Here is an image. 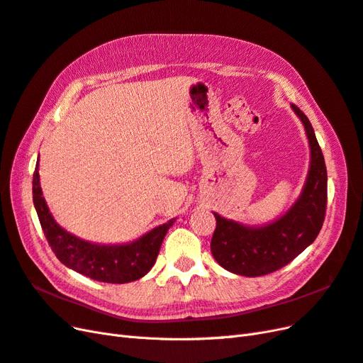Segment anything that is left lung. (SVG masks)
I'll list each match as a JSON object with an SVG mask.
<instances>
[{
    "label": "left lung",
    "mask_w": 363,
    "mask_h": 363,
    "mask_svg": "<svg viewBox=\"0 0 363 363\" xmlns=\"http://www.w3.org/2000/svg\"><path fill=\"white\" fill-rule=\"evenodd\" d=\"M300 116L311 145V168L300 199L277 221L265 227H247L213 213L216 228L211 250L215 260L230 272L260 277L288 265L316 239L327 207V169L311 121Z\"/></svg>",
    "instance_id": "obj_1"
}]
</instances>
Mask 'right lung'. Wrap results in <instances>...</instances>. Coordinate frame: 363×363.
Returning a JSON list of instances; mask_svg holds the SVG:
<instances>
[{"label": "right lung", "mask_w": 363, "mask_h": 363, "mask_svg": "<svg viewBox=\"0 0 363 363\" xmlns=\"http://www.w3.org/2000/svg\"><path fill=\"white\" fill-rule=\"evenodd\" d=\"M38 167L39 162L33 174V203H35L43 235L63 265L92 280L104 283H128L144 277L155 265L163 238L175 219H169L167 224L152 228L151 232L131 244H91L68 233L54 221L42 196Z\"/></svg>", "instance_id": "1"}]
</instances>
